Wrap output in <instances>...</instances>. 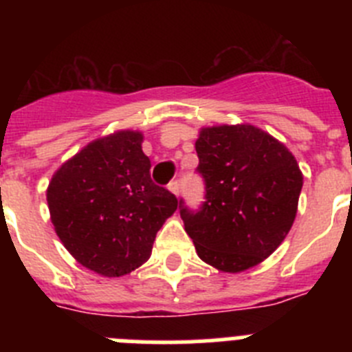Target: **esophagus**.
<instances>
[{
	"label": "esophagus",
	"instance_id": "34e87169",
	"mask_svg": "<svg viewBox=\"0 0 352 352\" xmlns=\"http://www.w3.org/2000/svg\"><path fill=\"white\" fill-rule=\"evenodd\" d=\"M179 188H182V186H179L178 179H176V182H170L169 183V190L173 192L174 195H179Z\"/></svg>",
	"mask_w": 352,
	"mask_h": 352
}]
</instances>
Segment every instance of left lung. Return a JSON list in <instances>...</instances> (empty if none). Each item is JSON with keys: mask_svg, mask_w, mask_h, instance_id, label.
<instances>
[{"mask_svg": "<svg viewBox=\"0 0 352 352\" xmlns=\"http://www.w3.org/2000/svg\"><path fill=\"white\" fill-rule=\"evenodd\" d=\"M204 203L179 214L197 256L220 272L263 263L291 231L303 174L282 142L254 125L201 129L195 141Z\"/></svg>", "mask_w": 352, "mask_h": 352, "instance_id": "1", "label": "left lung"}]
</instances>
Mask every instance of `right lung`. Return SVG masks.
<instances>
[{
	"mask_svg": "<svg viewBox=\"0 0 352 352\" xmlns=\"http://www.w3.org/2000/svg\"><path fill=\"white\" fill-rule=\"evenodd\" d=\"M142 133L120 130L84 146L56 170L47 204L56 234L82 266L121 276L149 259L178 199L151 182Z\"/></svg>",
	"mask_w": 352,
	"mask_h": 352,
	"instance_id": "add662e5",
	"label": "right lung"
}]
</instances>
